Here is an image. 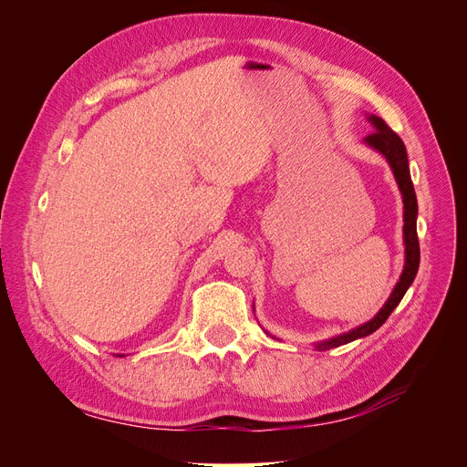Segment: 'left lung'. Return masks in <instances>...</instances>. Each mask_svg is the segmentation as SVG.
Returning <instances> with one entry per match:
<instances>
[{
    "label": "left lung",
    "instance_id": "left-lung-1",
    "mask_svg": "<svg viewBox=\"0 0 467 467\" xmlns=\"http://www.w3.org/2000/svg\"><path fill=\"white\" fill-rule=\"evenodd\" d=\"M368 122L374 126V132L370 136L364 138V144L376 150L379 155H384L386 161L391 167V173L398 181V187L401 192L403 199V245H405V265L401 276L398 280V285L393 286L388 302L381 306L379 312L358 327L350 329L348 333H341L337 337L327 338V341L316 343L317 350H327V348H335L341 347L347 343L357 341V338L368 337L372 335L376 329H379L381 325L386 323V319L391 316V312L398 304L401 302V298L405 296L407 288L413 285V280L417 276L419 271V261H420V251H419V237H417V194L413 189V181H411V173H409V160H407V150L403 140L395 134L389 126L381 120L376 115H368Z\"/></svg>",
    "mask_w": 467,
    "mask_h": 467
}]
</instances>
